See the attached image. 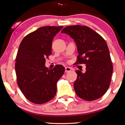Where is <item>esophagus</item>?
Returning a JSON list of instances; mask_svg holds the SVG:
<instances>
[{"mask_svg": "<svg viewBox=\"0 0 125 125\" xmlns=\"http://www.w3.org/2000/svg\"><path fill=\"white\" fill-rule=\"evenodd\" d=\"M71 70H72V69L70 68V67H65V72H66V73H67V72L71 71Z\"/></svg>", "mask_w": 125, "mask_h": 125, "instance_id": "esophagus-1", "label": "esophagus"}]
</instances>
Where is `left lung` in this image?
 Masks as SVG:
<instances>
[{"mask_svg": "<svg viewBox=\"0 0 125 125\" xmlns=\"http://www.w3.org/2000/svg\"><path fill=\"white\" fill-rule=\"evenodd\" d=\"M73 39L79 55L76 64L84 63V73L77 70L74 88L77 96L85 101H94L104 95L110 85L113 65L105 41L85 25H71L62 30Z\"/></svg>", "mask_w": 125, "mask_h": 125, "instance_id": "obj_1", "label": "left lung"}]
</instances>
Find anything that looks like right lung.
<instances>
[{
    "label": "right lung",
    "instance_id": "1",
    "mask_svg": "<svg viewBox=\"0 0 125 125\" xmlns=\"http://www.w3.org/2000/svg\"><path fill=\"white\" fill-rule=\"evenodd\" d=\"M63 26L40 27L26 35L20 44L15 64L17 84L27 100L37 104L47 103L56 94L57 82L64 72L58 64L45 66V59L52 53L53 37Z\"/></svg>",
    "mask_w": 125,
    "mask_h": 125
}]
</instances>
